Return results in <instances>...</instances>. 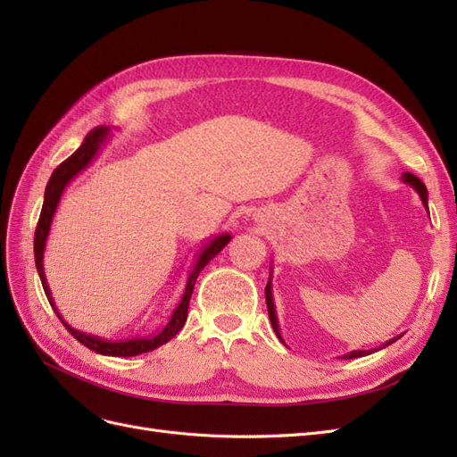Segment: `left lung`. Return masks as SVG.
<instances>
[{"label":"left lung","mask_w":457,"mask_h":457,"mask_svg":"<svg viewBox=\"0 0 457 457\" xmlns=\"http://www.w3.org/2000/svg\"><path fill=\"white\" fill-rule=\"evenodd\" d=\"M403 181L404 183H408L413 190L418 192L420 195V198H421V202H423V205H425V210L428 212V204H427V188H425V185L420 181V179L413 175V173H403ZM265 299H267V309H269V318H270V324H272V329H274V334L278 336V339L284 343V339H282V334H280V324H278V316H276V307H274V297H272V267H270V276H269V282H267V287H265ZM400 337V336H398ZM398 337H393V339H389V341H385L381 347H376V349H370V351H351V353H347V354H343L341 358H358V356H366V354H371V353H376V351H381V349H385V347H389L391 343H395ZM286 345V343H284Z\"/></svg>","instance_id":"obj_1"}]
</instances>
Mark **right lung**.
<instances>
[{"mask_svg": "<svg viewBox=\"0 0 457 457\" xmlns=\"http://www.w3.org/2000/svg\"><path fill=\"white\" fill-rule=\"evenodd\" d=\"M108 137H110V128H95L93 131L87 133V137L81 143V146L74 152V154L64 160L57 170L53 171L49 183L46 187V196H44V207H41V215L37 220V227H36V237H34V259H36V269L39 274V280L41 286H44V292L51 303L53 311L57 312V316L61 318L62 326L71 331V334L81 343L86 345L87 349L104 354V356H137V354H143L148 351H154L158 347H162L163 343H168L170 339H173L181 328L187 322V314H188V303H190V295H192V289H195L196 278L198 274L202 272V269L210 262L223 247L230 242V234H217L213 238H207L205 244L200 247V252L195 257V265H192L190 272H188V278H187V286H185V292L179 299L177 307L173 309L170 320L165 322V326L156 331V334H150L145 337H131V339H118V341H108L103 339L99 336H91L86 334V331H79L76 328H72L68 324L64 318L61 316V312L57 311V305H54L53 295H51V289L46 278V269H44V255H46V242L49 237V230H51V223H53V217L54 212H57L61 196L64 195L66 187L71 185L74 179L84 171L87 165L99 156L101 148L108 143Z\"/></svg>", "mask_w": 457, "mask_h": 457, "instance_id": "1", "label": "right lung"}]
</instances>
